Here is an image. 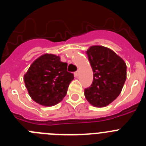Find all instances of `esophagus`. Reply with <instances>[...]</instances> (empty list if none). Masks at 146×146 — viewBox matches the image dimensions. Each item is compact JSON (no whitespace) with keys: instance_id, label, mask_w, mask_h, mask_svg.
<instances>
[{"instance_id":"obj_1","label":"esophagus","mask_w":146,"mask_h":146,"mask_svg":"<svg viewBox=\"0 0 146 146\" xmlns=\"http://www.w3.org/2000/svg\"><path fill=\"white\" fill-rule=\"evenodd\" d=\"M78 75H79V71H77V72H74V77H78Z\"/></svg>"}]
</instances>
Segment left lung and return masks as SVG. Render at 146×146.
Instances as JSON below:
<instances>
[{"mask_svg": "<svg viewBox=\"0 0 146 146\" xmlns=\"http://www.w3.org/2000/svg\"><path fill=\"white\" fill-rule=\"evenodd\" d=\"M94 72L91 86L85 89V96L96 108L108 106L121 94L126 79L124 60L108 47L95 45L86 51Z\"/></svg>", "mask_w": 146, "mask_h": 146, "instance_id": "obj_1", "label": "left lung"}]
</instances>
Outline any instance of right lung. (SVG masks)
Wrapping results in <instances>:
<instances>
[{"label": "right lung", "mask_w": 146, "mask_h": 146, "mask_svg": "<svg viewBox=\"0 0 146 146\" xmlns=\"http://www.w3.org/2000/svg\"><path fill=\"white\" fill-rule=\"evenodd\" d=\"M72 73L67 72V64L59 56L44 54L36 59L24 75V82L30 96L43 106H54L66 95Z\"/></svg>", "instance_id": "add662e5"}]
</instances>
